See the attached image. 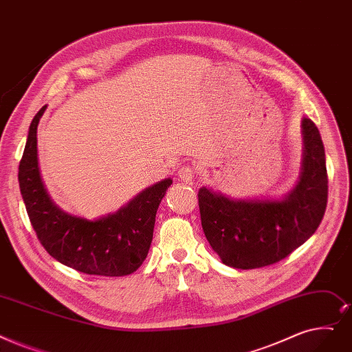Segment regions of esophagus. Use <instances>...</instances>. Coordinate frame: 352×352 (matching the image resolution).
I'll return each mask as SVG.
<instances>
[{"mask_svg":"<svg viewBox=\"0 0 352 352\" xmlns=\"http://www.w3.org/2000/svg\"><path fill=\"white\" fill-rule=\"evenodd\" d=\"M194 170L190 166V165H184V166H181L179 170H178V178L181 179V181H184V182H187V184H191V182L194 181Z\"/></svg>","mask_w":352,"mask_h":352,"instance_id":"obj_1","label":"esophagus"}]
</instances>
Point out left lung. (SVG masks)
Here are the masks:
<instances>
[{
    "label": "left lung",
    "mask_w": 352,
    "mask_h": 352,
    "mask_svg": "<svg viewBox=\"0 0 352 352\" xmlns=\"http://www.w3.org/2000/svg\"><path fill=\"white\" fill-rule=\"evenodd\" d=\"M303 154L295 187L279 198H233L198 190L201 226L226 266L273 265L307 241L322 221L328 200L325 149L316 125L302 119Z\"/></svg>",
    "instance_id": "1"
}]
</instances>
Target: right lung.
Returning <instances> with one entry per match:
<instances>
[{
    "label": "right lung",
    "instance_id": "add662e5",
    "mask_svg": "<svg viewBox=\"0 0 352 352\" xmlns=\"http://www.w3.org/2000/svg\"><path fill=\"white\" fill-rule=\"evenodd\" d=\"M47 104L28 129L19 166V182L27 214L47 253L57 262L86 274L126 276L148 256L155 216L171 178L136 194L118 211L89 220L60 208L41 179L37 157V126Z\"/></svg>",
    "mask_w": 352,
    "mask_h": 352
}]
</instances>
